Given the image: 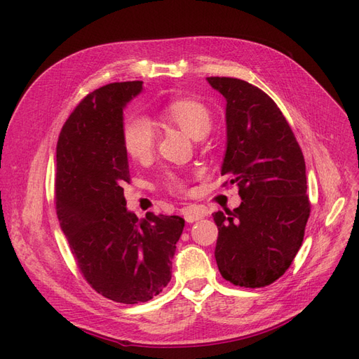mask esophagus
Listing matches in <instances>:
<instances>
[{
  "label": "esophagus",
  "instance_id": "obj_1",
  "mask_svg": "<svg viewBox=\"0 0 359 359\" xmlns=\"http://www.w3.org/2000/svg\"><path fill=\"white\" fill-rule=\"evenodd\" d=\"M182 215H184V219H186L187 223H194L196 220L203 219L206 212L202 211L201 208H198V206L190 205V206H187V208L182 210Z\"/></svg>",
  "mask_w": 359,
  "mask_h": 359
}]
</instances>
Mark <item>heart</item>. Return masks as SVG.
I'll list each match as a JSON object with an SVG mask.
<instances>
[{
	"label": "heart",
	"mask_w": 359,
	"mask_h": 359,
	"mask_svg": "<svg viewBox=\"0 0 359 359\" xmlns=\"http://www.w3.org/2000/svg\"><path fill=\"white\" fill-rule=\"evenodd\" d=\"M160 116L177 124L194 139H201L211 128V114L208 107L193 99H173L160 109ZM123 144L127 154L144 161L154 153L156 130L148 118L142 115L128 116L123 126ZM166 186L172 191H182L184 182L177 175L166 178Z\"/></svg>",
	"instance_id": "1"
}]
</instances>
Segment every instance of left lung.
Instances as JSON below:
<instances>
[{"label": "left lung", "mask_w": 359, "mask_h": 359, "mask_svg": "<svg viewBox=\"0 0 359 359\" xmlns=\"http://www.w3.org/2000/svg\"><path fill=\"white\" fill-rule=\"evenodd\" d=\"M226 99L222 175L241 205L214 212L215 260L235 286L264 287L286 273L310 215L306 161L286 118L268 94L235 78H206Z\"/></svg>", "instance_id": "left-lung-1"}]
</instances>
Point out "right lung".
<instances>
[{"mask_svg":"<svg viewBox=\"0 0 359 359\" xmlns=\"http://www.w3.org/2000/svg\"><path fill=\"white\" fill-rule=\"evenodd\" d=\"M142 82H115L76 106L57 144L55 202L81 273L91 287L115 302H147L168 286L172 259L184 229L178 215L127 210L130 182L123 144V111Z\"/></svg>","mask_w":359,"mask_h":359,"instance_id":"obj_1","label":"right lung"}]
</instances>
